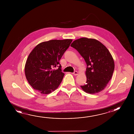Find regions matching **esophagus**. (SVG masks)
I'll return each mask as SVG.
<instances>
[{"label":"esophagus","instance_id":"1","mask_svg":"<svg viewBox=\"0 0 134 134\" xmlns=\"http://www.w3.org/2000/svg\"><path fill=\"white\" fill-rule=\"evenodd\" d=\"M73 75H77L78 74V72H77V71H75L73 73Z\"/></svg>","mask_w":134,"mask_h":134}]
</instances>
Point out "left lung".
Masks as SVG:
<instances>
[{
	"label": "left lung",
	"instance_id": "1",
	"mask_svg": "<svg viewBox=\"0 0 134 134\" xmlns=\"http://www.w3.org/2000/svg\"><path fill=\"white\" fill-rule=\"evenodd\" d=\"M70 46L79 52L87 64L86 84L81 88L90 94L100 92L114 71V61L108 48L98 40L87 38L75 40Z\"/></svg>",
	"mask_w": 134,
	"mask_h": 134
}]
</instances>
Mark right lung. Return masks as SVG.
I'll return each instance as SVG.
<instances>
[{
	"instance_id": "add662e5",
	"label": "right lung",
	"mask_w": 134,
	"mask_h": 134,
	"mask_svg": "<svg viewBox=\"0 0 134 134\" xmlns=\"http://www.w3.org/2000/svg\"><path fill=\"white\" fill-rule=\"evenodd\" d=\"M72 41L52 40L41 42L33 49L26 60L25 73L34 89L47 94L59 86L64 75L59 61ZM56 66L58 69H53Z\"/></svg>"
}]
</instances>
